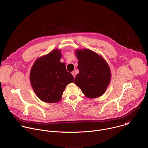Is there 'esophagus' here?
I'll use <instances>...</instances> for the list:
<instances>
[{"mask_svg": "<svg viewBox=\"0 0 148 148\" xmlns=\"http://www.w3.org/2000/svg\"><path fill=\"white\" fill-rule=\"evenodd\" d=\"M71 74H72V75H73V77L75 78V72H74V71H73V72H72V73H71Z\"/></svg>", "mask_w": 148, "mask_h": 148, "instance_id": "1", "label": "esophagus"}]
</instances>
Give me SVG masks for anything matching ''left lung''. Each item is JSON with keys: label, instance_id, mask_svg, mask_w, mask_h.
<instances>
[{"label": "left lung", "instance_id": "8db88e82", "mask_svg": "<svg viewBox=\"0 0 148 148\" xmlns=\"http://www.w3.org/2000/svg\"><path fill=\"white\" fill-rule=\"evenodd\" d=\"M79 73L74 83L88 98L102 95L111 81V73L107 62L98 53L89 49L75 51Z\"/></svg>", "mask_w": 148, "mask_h": 148}]
</instances>
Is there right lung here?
<instances>
[{
    "instance_id": "1",
    "label": "right lung",
    "mask_w": 148,
    "mask_h": 148,
    "mask_svg": "<svg viewBox=\"0 0 148 148\" xmlns=\"http://www.w3.org/2000/svg\"><path fill=\"white\" fill-rule=\"evenodd\" d=\"M61 50L55 49L38 58L30 73V84L37 97L47 103L59 102L66 86L73 82V75L61 62Z\"/></svg>"
}]
</instances>
